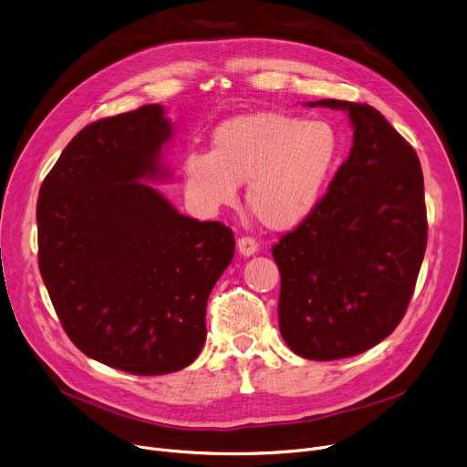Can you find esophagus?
<instances>
[{
    "label": "esophagus",
    "instance_id": "esophagus-1",
    "mask_svg": "<svg viewBox=\"0 0 467 467\" xmlns=\"http://www.w3.org/2000/svg\"><path fill=\"white\" fill-rule=\"evenodd\" d=\"M236 247H238V253H240V255L249 257V255H253V253L257 251L259 244H257V240H255V238H251V236H240V238L236 240Z\"/></svg>",
    "mask_w": 467,
    "mask_h": 467
}]
</instances>
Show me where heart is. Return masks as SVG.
Masks as SVG:
<instances>
[{
  "mask_svg": "<svg viewBox=\"0 0 467 467\" xmlns=\"http://www.w3.org/2000/svg\"><path fill=\"white\" fill-rule=\"evenodd\" d=\"M341 154V138L327 120L286 113L240 115L223 122L210 152H192L182 165L188 201L202 214H218L245 199L263 225L288 231L320 201Z\"/></svg>",
  "mask_w": 467,
  "mask_h": 467,
  "instance_id": "1",
  "label": "heart"
}]
</instances>
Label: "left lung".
<instances>
[{
	"instance_id": "left-lung-1",
	"label": "left lung",
	"mask_w": 467,
	"mask_h": 467,
	"mask_svg": "<svg viewBox=\"0 0 467 467\" xmlns=\"http://www.w3.org/2000/svg\"><path fill=\"white\" fill-rule=\"evenodd\" d=\"M348 160L326 195L272 255L281 274L279 329L306 359L358 356L402 320L427 249L425 182L413 147L378 109L347 100Z\"/></svg>"
}]
</instances>
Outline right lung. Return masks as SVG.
Masks as SVG:
<instances>
[{"instance_id": "1", "label": "right lung", "mask_w": 467, "mask_h": 467, "mask_svg": "<svg viewBox=\"0 0 467 467\" xmlns=\"http://www.w3.org/2000/svg\"><path fill=\"white\" fill-rule=\"evenodd\" d=\"M171 122L158 104L79 130L40 186L38 268L70 341L108 367H188L206 338L210 290L234 234L199 222L141 179H160Z\"/></svg>"}]
</instances>
